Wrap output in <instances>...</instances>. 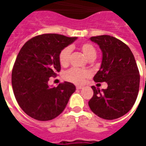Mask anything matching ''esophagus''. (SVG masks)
Listing matches in <instances>:
<instances>
[{
    "label": "esophagus",
    "instance_id": "esophagus-1",
    "mask_svg": "<svg viewBox=\"0 0 146 146\" xmlns=\"http://www.w3.org/2000/svg\"><path fill=\"white\" fill-rule=\"evenodd\" d=\"M76 88V89H78V90H80V89H82L84 87H83V86H80V85H77Z\"/></svg>",
    "mask_w": 146,
    "mask_h": 146
}]
</instances>
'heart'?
Segmentation results:
<instances>
[{
  "instance_id": "obj_1",
  "label": "heart",
  "mask_w": 146,
  "mask_h": 146,
  "mask_svg": "<svg viewBox=\"0 0 146 146\" xmlns=\"http://www.w3.org/2000/svg\"><path fill=\"white\" fill-rule=\"evenodd\" d=\"M80 50L84 54L86 57L90 60L94 59L96 57L97 51L95 46L91 44V43H83L80 45ZM71 53V48L70 47H66L64 48L60 53L58 54V60L61 66H66L70 62V56ZM91 76V72L88 70H81V69H77V68H72L70 70H67L64 74L65 79L70 81V82L74 83L76 84H82L85 79L88 78Z\"/></svg>"
}]
</instances>
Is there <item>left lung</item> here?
<instances>
[{
    "mask_svg": "<svg viewBox=\"0 0 146 146\" xmlns=\"http://www.w3.org/2000/svg\"><path fill=\"white\" fill-rule=\"evenodd\" d=\"M90 40L102 52L101 67L94 80L106 82L108 88L100 91L92 86L94 95L88 102L89 107L102 119H117L130 111L138 97L140 75L134 54L116 37L101 35Z\"/></svg>",
    "mask_w": 146,
    "mask_h": 146,
    "instance_id": "obj_1",
    "label": "left lung"
}]
</instances>
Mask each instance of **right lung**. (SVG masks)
<instances>
[{"mask_svg": "<svg viewBox=\"0 0 146 146\" xmlns=\"http://www.w3.org/2000/svg\"><path fill=\"white\" fill-rule=\"evenodd\" d=\"M77 37L48 33L26 42L19 52L11 73V84L18 104L28 116L47 121L63 112L76 91L72 83L51 88L48 80L61 70L58 54Z\"/></svg>", "mask_w": 146, "mask_h": 146, "instance_id": "right-lung-1", "label": "right lung"}]
</instances>
